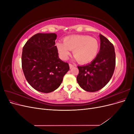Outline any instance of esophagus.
<instances>
[{
	"label": "esophagus",
	"instance_id": "esophagus-1",
	"mask_svg": "<svg viewBox=\"0 0 134 134\" xmlns=\"http://www.w3.org/2000/svg\"><path fill=\"white\" fill-rule=\"evenodd\" d=\"M74 65H73V64H69V66H70V68L71 69V68H72L73 67H74Z\"/></svg>",
	"mask_w": 134,
	"mask_h": 134
}]
</instances>
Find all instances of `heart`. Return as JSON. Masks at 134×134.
<instances>
[{
    "instance_id": "obj_1",
    "label": "heart",
    "mask_w": 134,
    "mask_h": 134,
    "mask_svg": "<svg viewBox=\"0 0 134 134\" xmlns=\"http://www.w3.org/2000/svg\"><path fill=\"white\" fill-rule=\"evenodd\" d=\"M56 48L63 60H68L70 50H72L76 60L85 64L92 62L96 57L99 51V43L96 39L88 36H70L65 38L64 42L56 43Z\"/></svg>"
}]
</instances>
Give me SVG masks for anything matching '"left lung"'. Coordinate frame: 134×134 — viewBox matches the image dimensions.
Instances as JSON below:
<instances>
[{"label": "left lung", "instance_id": "obj_1", "mask_svg": "<svg viewBox=\"0 0 134 134\" xmlns=\"http://www.w3.org/2000/svg\"><path fill=\"white\" fill-rule=\"evenodd\" d=\"M100 50L96 58L86 65L78 66L76 80L84 90L94 92L109 82L114 72L116 55L113 44L102 35H99Z\"/></svg>", "mask_w": 134, "mask_h": 134}]
</instances>
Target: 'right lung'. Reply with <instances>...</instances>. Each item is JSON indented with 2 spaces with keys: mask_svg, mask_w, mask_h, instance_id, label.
Segmentation results:
<instances>
[{
  "mask_svg": "<svg viewBox=\"0 0 134 134\" xmlns=\"http://www.w3.org/2000/svg\"><path fill=\"white\" fill-rule=\"evenodd\" d=\"M55 34H37L23 47L22 67L25 78L35 90L50 93L58 88L69 70L68 63L59 58Z\"/></svg>",
  "mask_w": 134,
  "mask_h": 134,
  "instance_id": "add662e5",
  "label": "right lung"
}]
</instances>
